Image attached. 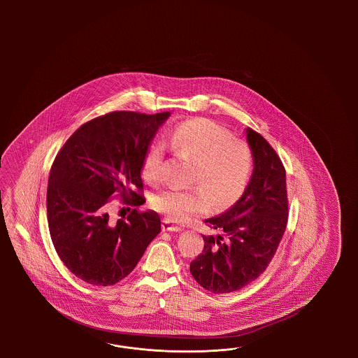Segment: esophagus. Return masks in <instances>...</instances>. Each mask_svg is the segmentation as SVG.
Instances as JSON below:
<instances>
[{"label": "esophagus", "instance_id": "34e87169", "mask_svg": "<svg viewBox=\"0 0 358 358\" xmlns=\"http://www.w3.org/2000/svg\"><path fill=\"white\" fill-rule=\"evenodd\" d=\"M163 231H169V232H180L182 231L181 226L173 224L169 219H164L163 220Z\"/></svg>", "mask_w": 358, "mask_h": 358}]
</instances>
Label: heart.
Segmentation results:
<instances>
[{"instance_id": "obj_1", "label": "heart", "mask_w": 358, "mask_h": 358, "mask_svg": "<svg viewBox=\"0 0 358 358\" xmlns=\"http://www.w3.org/2000/svg\"><path fill=\"white\" fill-rule=\"evenodd\" d=\"M171 150L193 163L190 184L196 187L169 189L153 198V207L173 222L206 213L210 202L215 208L236 203L244 194L252 172V151L245 141L231 139L228 131L205 118L178 124L169 138ZM162 152L152 148L141 163V176L157 184L162 176Z\"/></svg>"}]
</instances>
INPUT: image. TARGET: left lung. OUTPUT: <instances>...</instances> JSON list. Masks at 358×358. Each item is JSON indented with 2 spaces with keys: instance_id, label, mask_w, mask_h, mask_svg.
<instances>
[{
  "instance_id": "8db88e82",
  "label": "left lung",
  "mask_w": 358,
  "mask_h": 358,
  "mask_svg": "<svg viewBox=\"0 0 358 358\" xmlns=\"http://www.w3.org/2000/svg\"><path fill=\"white\" fill-rule=\"evenodd\" d=\"M253 173L244 194L222 215L206 219L217 236L202 235L205 247L190 262L203 289L232 293L250 285L269 265L287 224L286 172L281 159L259 132L245 129Z\"/></svg>"
}]
</instances>
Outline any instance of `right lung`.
<instances>
[{
	"mask_svg": "<svg viewBox=\"0 0 358 358\" xmlns=\"http://www.w3.org/2000/svg\"><path fill=\"white\" fill-rule=\"evenodd\" d=\"M171 113L114 111L89 120L55 157L47 187V215L55 250L77 278L110 286L127 277L162 231L157 213L134 208L110 217L111 196L141 206V163Z\"/></svg>",
	"mask_w": 358,
	"mask_h": 358,
	"instance_id": "obj_1",
	"label": "right lung"
}]
</instances>
